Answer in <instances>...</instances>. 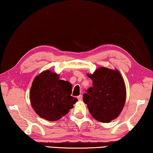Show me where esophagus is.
<instances>
[{"label": "esophagus", "instance_id": "34e87169", "mask_svg": "<svg viewBox=\"0 0 153 153\" xmlns=\"http://www.w3.org/2000/svg\"><path fill=\"white\" fill-rule=\"evenodd\" d=\"M77 99H78V100L79 101H81L82 100V95H79L78 97H77Z\"/></svg>", "mask_w": 153, "mask_h": 153}]
</instances>
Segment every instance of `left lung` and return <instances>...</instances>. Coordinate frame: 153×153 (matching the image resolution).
Instances as JSON below:
<instances>
[{
  "mask_svg": "<svg viewBox=\"0 0 153 153\" xmlns=\"http://www.w3.org/2000/svg\"><path fill=\"white\" fill-rule=\"evenodd\" d=\"M93 86L83 95V101L91 116L101 122L108 123L121 113L126 91L124 79L117 70L101 67L92 74Z\"/></svg>",
  "mask_w": 153,
  "mask_h": 153,
  "instance_id": "left-lung-1",
  "label": "left lung"
}]
</instances>
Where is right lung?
Instances as JSON below:
<instances>
[{
    "instance_id": "add662e5",
    "label": "right lung",
    "mask_w": 153,
    "mask_h": 153,
    "mask_svg": "<svg viewBox=\"0 0 153 153\" xmlns=\"http://www.w3.org/2000/svg\"><path fill=\"white\" fill-rule=\"evenodd\" d=\"M72 85L59 79L49 70L36 77L29 93L32 108L42 118L53 122L60 119L73 108L76 98L71 95Z\"/></svg>"
}]
</instances>
